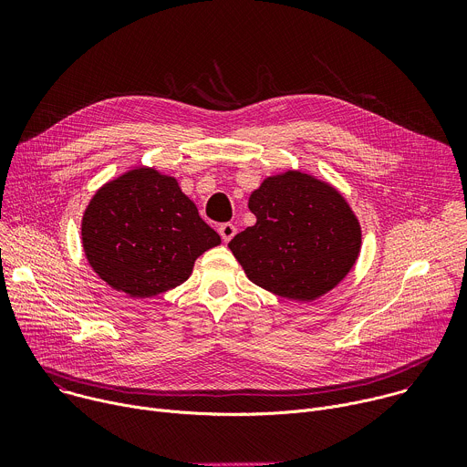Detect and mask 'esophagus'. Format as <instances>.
Masks as SVG:
<instances>
[{"label": "esophagus", "mask_w": 467, "mask_h": 467, "mask_svg": "<svg viewBox=\"0 0 467 467\" xmlns=\"http://www.w3.org/2000/svg\"><path fill=\"white\" fill-rule=\"evenodd\" d=\"M218 231H220V234H222V240H223V242L233 240V236L236 234V227H234L233 223H223Z\"/></svg>", "instance_id": "1"}]
</instances>
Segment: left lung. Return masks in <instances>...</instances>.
<instances>
[{
  "label": "left lung",
  "instance_id": "1",
  "mask_svg": "<svg viewBox=\"0 0 467 467\" xmlns=\"http://www.w3.org/2000/svg\"><path fill=\"white\" fill-rule=\"evenodd\" d=\"M256 223L229 249L251 283L294 301L335 288L358 258L362 233L348 202L330 184L286 171L264 179L249 197Z\"/></svg>",
  "mask_w": 467,
  "mask_h": 467
}]
</instances>
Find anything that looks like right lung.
Returning <instances> with one entry per match:
<instances>
[{
    "mask_svg": "<svg viewBox=\"0 0 467 467\" xmlns=\"http://www.w3.org/2000/svg\"><path fill=\"white\" fill-rule=\"evenodd\" d=\"M81 236L92 270L137 299L184 283L195 258L222 242L177 181L153 168L101 186L85 211Z\"/></svg>",
    "mask_w": 467,
    "mask_h": 467,
    "instance_id": "add662e5",
    "label": "right lung"
}]
</instances>
